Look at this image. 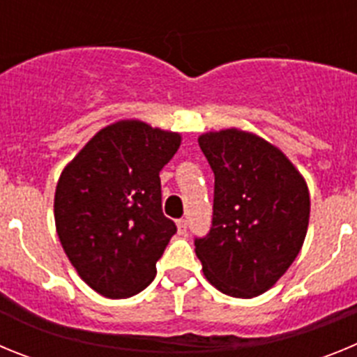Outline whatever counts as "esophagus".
Wrapping results in <instances>:
<instances>
[{"label":"esophagus","instance_id":"34e87169","mask_svg":"<svg viewBox=\"0 0 357 357\" xmlns=\"http://www.w3.org/2000/svg\"><path fill=\"white\" fill-rule=\"evenodd\" d=\"M176 230H178V234H185L188 232V220H176Z\"/></svg>","mask_w":357,"mask_h":357}]
</instances>
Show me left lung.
I'll return each instance as SVG.
<instances>
[{
  "label": "left lung",
  "instance_id": "left-lung-1",
  "mask_svg": "<svg viewBox=\"0 0 357 357\" xmlns=\"http://www.w3.org/2000/svg\"><path fill=\"white\" fill-rule=\"evenodd\" d=\"M198 144L214 172L213 227L195 241L204 275L229 296L263 295L304 245L307 182L284 151L254 132L211 130Z\"/></svg>",
  "mask_w": 357,
  "mask_h": 357
}]
</instances>
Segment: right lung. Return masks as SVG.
<instances>
[{
    "mask_svg": "<svg viewBox=\"0 0 357 357\" xmlns=\"http://www.w3.org/2000/svg\"><path fill=\"white\" fill-rule=\"evenodd\" d=\"M182 143L178 132L119 119L91 137L62 169L55 229L69 263L107 298L143 291L176 232L160 209V169Z\"/></svg>",
    "mask_w": 357,
    "mask_h": 357,
    "instance_id": "1",
    "label": "right lung"
}]
</instances>
